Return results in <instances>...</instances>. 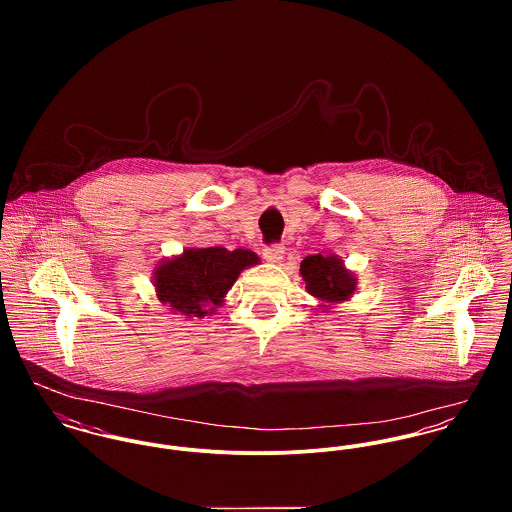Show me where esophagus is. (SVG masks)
<instances>
[{
  "instance_id": "1",
  "label": "esophagus",
  "mask_w": 512,
  "mask_h": 512,
  "mask_svg": "<svg viewBox=\"0 0 512 512\" xmlns=\"http://www.w3.org/2000/svg\"><path fill=\"white\" fill-rule=\"evenodd\" d=\"M262 254H264V258H266L270 264H280V262L284 260V246H280V244L266 246V248L262 250Z\"/></svg>"
}]
</instances>
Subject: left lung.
I'll return each instance as SVG.
<instances>
[{"label": "left lung", "mask_w": 512, "mask_h": 512, "mask_svg": "<svg viewBox=\"0 0 512 512\" xmlns=\"http://www.w3.org/2000/svg\"><path fill=\"white\" fill-rule=\"evenodd\" d=\"M299 274L305 282V292L317 299L321 313L331 311L337 303L349 301L357 292V276L337 254L305 256Z\"/></svg>", "instance_id": "1"}]
</instances>
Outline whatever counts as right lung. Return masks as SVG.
I'll return each mask as SVG.
<instances>
[{
	"label": "right lung",
	"instance_id": "right-lung-1",
	"mask_svg": "<svg viewBox=\"0 0 512 512\" xmlns=\"http://www.w3.org/2000/svg\"><path fill=\"white\" fill-rule=\"evenodd\" d=\"M256 264L258 254L244 248H185L153 268L151 284L157 299L173 313L203 319L224 303L238 276Z\"/></svg>",
	"mask_w": 512,
	"mask_h": 512
}]
</instances>
